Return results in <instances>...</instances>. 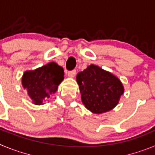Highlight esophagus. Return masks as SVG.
<instances>
[{
	"label": "esophagus",
	"mask_w": 155,
	"mask_h": 155,
	"mask_svg": "<svg viewBox=\"0 0 155 155\" xmlns=\"http://www.w3.org/2000/svg\"><path fill=\"white\" fill-rule=\"evenodd\" d=\"M75 75H76V70H73V71L68 72V76L71 77V78H74Z\"/></svg>",
	"instance_id": "esophagus-1"
}]
</instances>
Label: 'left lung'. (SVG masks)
I'll return each mask as SVG.
<instances>
[{"label": "left lung", "mask_w": 155, "mask_h": 155, "mask_svg": "<svg viewBox=\"0 0 155 155\" xmlns=\"http://www.w3.org/2000/svg\"><path fill=\"white\" fill-rule=\"evenodd\" d=\"M77 82L84 106L97 114L116 107L124 92L118 78L94 64L78 74Z\"/></svg>", "instance_id": "8db88e82"}]
</instances>
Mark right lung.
Returning <instances> with one entry per match:
<instances>
[{"label": "right lung", "mask_w": 155, "mask_h": 155, "mask_svg": "<svg viewBox=\"0 0 155 155\" xmlns=\"http://www.w3.org/2000/svg\"><path fill=\"white\" fill-rule=\"evenodd\" d=\"M64 69L57 63L50 62L34 71H25L21 84L28 91V96L35 105H42L50 94L57 91L64 80Z\"/></svg>", "instance_id": "1"}]
</instances>
